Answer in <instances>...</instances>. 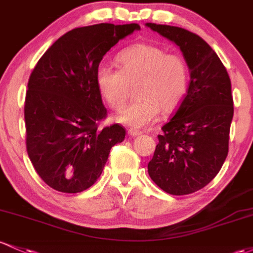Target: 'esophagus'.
Masks as SVG:
<instances>
[{
	"label": "esophagus",
	"instance_id": "obj_1",
	"mask_svg": "<svg viewBox=\"0 0 253 253\" xmlns=\"http://www.w3.org/2000/svg\"><path fill=\"white\" fill-rule=\"evenodd\" d=\"M128 134L132 135V137H137V135L141 134L140 131H138V129H134V128H129L128 129Z\"/></svg>",
	"mask_w": 253,
	"mask_h": 253
}]
</instances>
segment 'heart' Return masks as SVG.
I'll use <instances>...</instances> for the list:
<instances>
[{"label": "heart", "mask_w": 253, "mask_h": 253, "mask_svg": "<svg viewBox=\"0 0 253 253\" xmlns=\"http://www.w3.org/2000/svg\"><path fill=\"white\" fill-rule=\"evenodd\" d=\"M120 68L101 65L96 83L101 95L113 110H121L137 85V102L125 108L118 120L141 128L152 124L162 113L169 114L184 101L190 83L187 62L179 54L161 46L138 43L122 50L118 56Z\"/></svg>", "instance_id": "heart-1"}]
</instances>
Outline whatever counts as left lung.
<instances>
[{
  "label": "left lung",
  "instance_id": "obj_1",
  "mask_svg": "<svg viewBox=\"0 0 253 253\" xmlns=\"http://www.w3.org/2000/svg\"><path fill=\"white\" fill-rule=\"evenodd\" d=\"M145 25L175 43L190 69L187 93L162 127L148 165L158 187L184 196L209 184L228 155L234 114L230 79L216 52L198 35L169 25Z\"/></svg>",
  "mask_w": 253,
  "mask_h": 253
}]
</instances>
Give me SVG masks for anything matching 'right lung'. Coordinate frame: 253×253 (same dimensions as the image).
<instances>
[{"mask_svg": "<svg viewBox=\"0 0 253 253\" xmlns=\"http://www.w3.org/2000/svg\"><path fill=\"white\" fill-rule=\"evenodd\" d=\"M138 24H97L60 37L33 68L25 99L26 148L37 174L63 193L91 187L110 149L125 139L119 124L98 128L107 116L96 83L99 62Z\"/></svg>", "mask_w": 253, "mask_h": 253, "instance_id": "obj_1", "label": "right lung"}]
</instances>
